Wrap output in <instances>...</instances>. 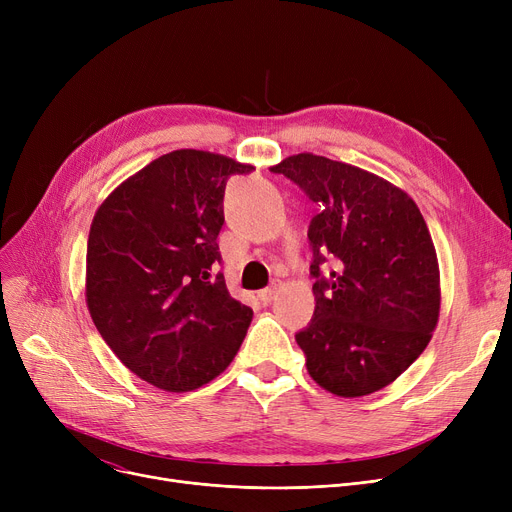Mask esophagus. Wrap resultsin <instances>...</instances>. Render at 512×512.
<instances>
[{"label":"esophagus","instance_id":"1","mask_svg":"<svg viewBox=\"0 0 512 512\" xmlns=\"http://www.w3.org/2000/svg\"><path fill=\"white\" fill-rule=\"evenodd\" d=\"M276 294H278V284H272V286H267V288H263V290H259V301L263 303V305H270L274 299H276Z\"/></svg>","mask_w":512,"mask_h":512}]
</instances>
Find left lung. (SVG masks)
Returning <instances> with one entry per match:
<instances>
[{
    "label": "left lung",
    "mask_w": 512,
    "mask_h": 512,
    "mask_svg": "<svg viewBox=\"0 0 512 512\" xmlns=\"http://www.w3.org/2000/svg\"><path fill=\"white\" fill-rule=\"evenodd\" d=\"M319 205L309 224L315 311L297 336L311 378L357 398L392 384L425 351L440 315V270L415 201L388 180L313 153L272 168ZM337 259L330 277L320 265Z\"/></svg>",
    "instance_id": "left-lung-1"
}]
</instances>
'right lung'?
<instances>
[{"label": "right lung", "mask_w": 512, "mask_h": 512, "mask_svg": "<svg viewBox=\"0 0 512 512\" xmlns=\"http://www.w3.org/2000/svg\"><path fill=\"white\" fill-rule=\"evenodd\" d=\"M255 168L197 149L153 159L93 218L87 307L101 338L141 380L168 392L211 382L247 336L253 309L230 297L218 234L224 191Z\"/></svg>", "instance_id": "right-lung-1"}]
</instances>
